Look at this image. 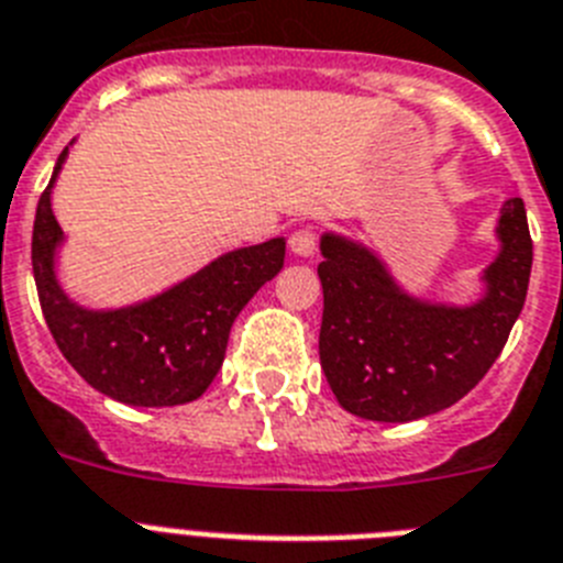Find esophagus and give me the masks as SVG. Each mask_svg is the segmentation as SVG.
Segmentation results:
<instances>
[{"mask_svg":"<svg viewBox=\"0 0 563 563\" xmlns=\"http://www.w3.org/2000/svg\"><path fill=\"white\" fill-rule=\"evenodd\" d=\"M289 245L297 257H311V254L318 252V234L311 229H297L289 238Z\"/></svg>","mask_w":563,"mask_h":563,"instance_id":"1","label":"esophagus"}]
</instances>
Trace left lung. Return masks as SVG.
Listing matches in <instances>:
<instances>
[{"mask_svg":"<svg viewBox=\"0 0 563 563\" xmlns=\"http://www.w3.org/2000/svg\"><path fill=\"white\" fill-rule=\"evenodd\" d=\"M500 252L472 306L406 295L372 249L323 234L320 366L346 412L406 423L457 404L489 372L527 300L532 238L521 197L504 202Z\"/></svg>","mask_w":563,"mask_h":563,"instance_id":"8db88e82","label":"left lung"}]
</instances>
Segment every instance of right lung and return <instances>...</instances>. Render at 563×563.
Masks as SVG:
<instances>
[{
	"mask_svg": "<svg viewBox=\"0 0 563 563\" xmlns=\"http://www.w3.org/2000/svg\"><path fill=\"white\" fill-rule=\"evenodd\" d=\"M59 154L33 220V280L42 314L65 361L97 391L129 406H179L197 400L223 366L231 323L283 268L286 240L238 249L177 283L174 289L125 309H82L59 289L54 272L63 229L51 211V188L63 172Z\"/></svg>",
	"mask_w": 563,
	"mask_h": 563,
	"instance_id": "1",
	"label": "right lung"
}]
</instances>
